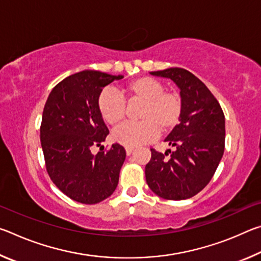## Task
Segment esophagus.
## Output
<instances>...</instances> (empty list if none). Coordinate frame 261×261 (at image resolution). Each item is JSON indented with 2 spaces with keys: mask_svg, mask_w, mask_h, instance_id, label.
<instances>
[{
  "mask_svg": "<svg viewBox=\"0 0 261 261\" xmlns=\"http://www.w3.org/2000/svg\"><path fill=\"white\" fill-rule=\"evenodd\" d=\"M135 151V147H125V152H126V154L127 155H130V154Z\"/></svg>",
  "mask_w": 261,
  "mask_h": 261,
  "instance_id": "1",
  "label": "esophagus"
}]
</instances>
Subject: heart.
<instances>
[{
	"label": "heart",
	"instance_id": "b5f03b06",
	"mask_svg": "<svg viewBox=\"0 0 261 261\" xmlns=\"http://www.w3.org/2000/svg\"><path fill=\"white\" fill-rule=\"evenodd\" d=\"M141 101L137 114L139 122L126 123L113 132L115 143L135 147L168 134L180 121L183 101L175 91H166L165 85L152 77H139L122 87L120 94L113 90H105L98 98V109L102 120L110 126H117L124 120L125 102Z\"/></svg>",
	"mask_w": 261,
	"mask_h": 261
}]
</instances>
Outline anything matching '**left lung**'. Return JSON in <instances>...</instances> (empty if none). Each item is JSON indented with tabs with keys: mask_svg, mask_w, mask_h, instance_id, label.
<instances>
[{
	"mask_svg": "<svg viewBox=\"0 0 261 261\" xmlns=\"http://www.w3.org/2000/svg\"><path fill=\"white\" fill-rule=\"evenodd\" d=\"M151 74L170 78L178 86L183 112L179 124L165 139L175 151L162 154L151 148V160L145 167L146 182L163 199H188L210 183L222 159L224 114L205 84L188 70L169 68Z\"/></svg>",
	"mask_w": 261,
	"mask_h": 261,
	"instance_id": "obj_1",
	"label": "left lung"
}]
</instances>
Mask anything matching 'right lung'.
I'll return each instance as SVG.
<instances>
[{"mask_svg":"<svg viewBox=\"0 0 261 261\" xmlns=\"http://www.w3.org/2000/svg\"><path fill=\"white\" fill-rule=\"evenodd\" d=\"M122 74L95 70L71 74L53 88L40 126L41 147L50 179L62 192L82 204H98L118 184L125 149L113 144L107 152L92 154L109 134L98 109L102 88Z\"/></svg>","mask_w":261,"mask_h":261,"instance_id":"1","label":"right lung"}]
</instances>
